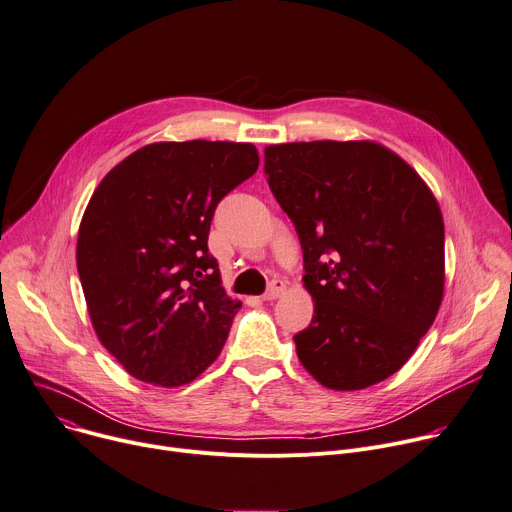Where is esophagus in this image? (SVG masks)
Wrapping results in <instances>:
<instances>
[{
  "label": "esophagus",
  "instance_id": "esophagus-1",
  "mask_svg": "<svg viewBox=\"0 0 512 512\" xmlns=\"http://www.w3.org/2000/svg\"><path fill=\"white\" fill-rule=\"evenodd\" d=\"M286 282H282V280H275V282H271L269 284V288H267V292L261 296L265 302H271V300H277L280 298L284 292H286Z\"/></svg>",
  "mask_w": 512,
  "mask_h": 512
}]
</instances>
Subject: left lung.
<instances>
[{
    "instance_id": "left-lung-1",
    "label": "left lung",
    "mask_w": 512,
    "mask_h": 512,
    "mask_svg": "<svg viewBox=\"0 0 512 512\" xmlns=\"http://www.w3.org/2000/svg\"><path fill=\"white\" fill-rule=\"evenodd\" d=\"M263 169L296 226L314 300L298 359L331 390L390 378L443 300L445 228L429 185L374 141L269 145Z\"/></svg>"
}]
</instances>
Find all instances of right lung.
Masks as SVG:
<instances>
[{"label":"right lung","mask_w":512,"mask_h":512,"mask_svg":"<svg viewBox=\"0 0 512 512\" xmlns=\"http://www.w3.org/2000/svg\"><path fill=\"white\" fill-rule=\"evenodd\" d=\"M257 167L251 143H153L91 196L79 280L100 343L136 380L177 388L220 355L243 304L220 286L208 232L218 202Z\"/></svg>","instance_id":"add662e5"}]
</instances>
